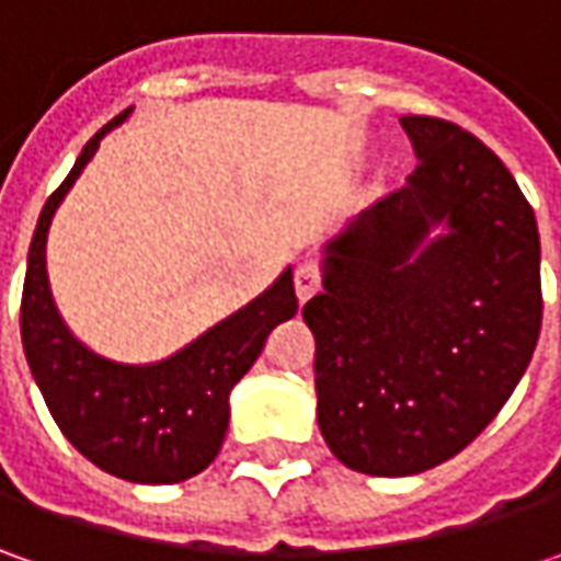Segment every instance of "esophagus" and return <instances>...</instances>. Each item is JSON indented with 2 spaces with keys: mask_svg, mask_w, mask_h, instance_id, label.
<instances>
[{
  "mask_svg": "<svg viewBox=\"0 0 561 561\" xmlns=\"http://www.w3.org/2000/svg\"><path fill=\"white\" fill-rule=\"evenodd\" d=\"M293 287H296V299L299 302H309L314 293L321 290V271L312 262H302L296 274H293Z\"/></svg>",
  "mask_w": 561,
  "mask_h": 561,
  "instance_id": "34e87169",
  "label": "esophagus"
}]
</instances>
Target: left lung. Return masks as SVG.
<instances>
[{
    "instance_id": "left-lung-1",
    "label": "left lung",
    "mask_w": 561,
    "mask_h": 561,
    "mask_svg": "<svg viewBox=\"0 0 561 561\" xmlns=\"http://www.w3.org/2000/svg\"><path fill=\"white\" fill-rule=\"evenodd\" d=\"M419 156L402 190L321 247L318 427L340 462L405 478L453 459L528 368L540 233L508 168L440 118H399Z\"/></svg>"
}]
</instances>
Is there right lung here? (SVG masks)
<instances>
[{"label": "right lung", "instance_id": "right-lung-1", "mask_svg": "<svg viewBox=\"0 0 561 561\" xmlns=\"http://www.w3.org/2000/svg\"><path fill=\"white\" fill-rule=\"evenodd\" d=\"M130 112L124 108L83 146L71 174L39 211L21 296V343L55 424L80 456L134 484H181L218 456L230 419V390L299 302L287 265L243 309L211 324L184 350L146 365L99 356L71 334L49 290L46 237L58 205L96 156L102 137Z\"/></svg>", "mask_w": 561, "mask_h": 561}]
</instances>
